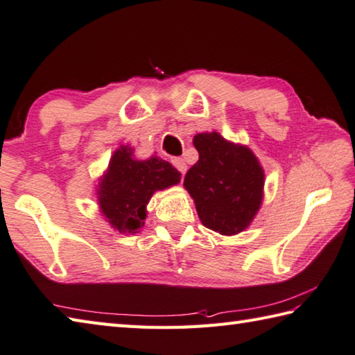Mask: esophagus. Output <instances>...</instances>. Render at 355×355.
Returning <instances> with one entry per match:
<instances>
[{
    "mask_svg": "<svg viewBox=\"0 0 355 355\" xmlns=\"http://www.w3.org/2000/svg\"><path fill=\"white\" fill-rule=\"evenodd\" d=\"M172 164H173V168H175L180 173H183V175H184L186 171H187V166H186L183 158H172Z\"/></svg>",
    "mask_w": 355,
    "mask_h": 355,
    "instance_id": "34e87169",
    "label": "esophagus"
}]
</instances>
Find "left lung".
Here are the masks:
<instances>
[{
    "label": "left lung",
    "instance_id": "8db88e82",
    "mask_svg": "<svg viewBox=\"0 0 355 355\" xmlns=\"http://www.w3.org/2000/svg\"><path fill=\"white\" fill-rule=\"evenodd\" d=\"M193 146L198 162L187 171L184 187L196 201L201 223L223 235L241 232L263 198L265 173L259 159L217 132L196 135Z\"/></svg>",
    "mask_w": 355,
    "mask_h": 355
}]
</instances>
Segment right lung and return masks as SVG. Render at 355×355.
<instances>
[{
  "label": "right lung",
  "instance_id": "1",
  "mask_svg": "<svg viewBox=\"0 0 355 355\" xmlns=\"http://www.w3.org/2000/svg\"><path fill=\"white\" fill-rule=\"evenodd\" d=\"M180 180L182 173L169 162L158 157L137 162L129 146H121L98 184L100 207L112 227L123 234H135L144 225V207L152 193Z\"/></svg>",
  "mask_w": 355,
  "mask_h": 355
}]
</instances>
